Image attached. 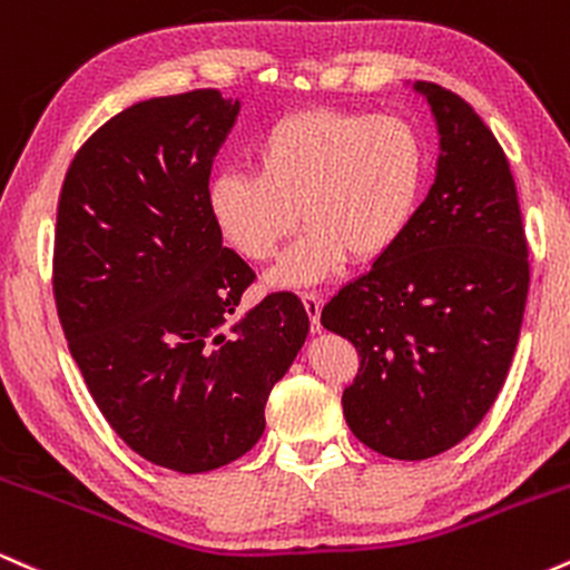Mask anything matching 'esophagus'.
I'll return each mask as SVG.
<instances>
[{
  "instance_id": "1",
  "label": "esophagus",
  "mask_w": 570,
  "mask_h": 570,
  "mask_svg": "<svg viewBox=\"0 0 570 570\" xmlns=\"http://www.w3.org/2000/svg\"><path fill=\"white\" fill-rule=\"evenodd\" d=\"M299 297H303L305 313L311 318V332H322V294L303 292Z\"/></svg>"
}]
</instances>
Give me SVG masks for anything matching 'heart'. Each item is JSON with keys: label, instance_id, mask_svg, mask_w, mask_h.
Segmentation results:
<instances>
[{"label": "heart", "instance_id": "1", "mask_svg": "<svg viewBox=\"0 0 570 570\" xmlns=\"http://www.w3.org/2000/svg\"><path fill=\"white\" fill-rule=\"evenodd\" d=\"M252 168L212 176L208 217L227 248L257 265L303 219L307 230L271 276L299 289L337 276L348 257L375 263L394 252L421 208L429 147L404 117L316 107L271 122Z\"/></svg>", "mask_w": 570, "mask_h": 570}]
</instances>
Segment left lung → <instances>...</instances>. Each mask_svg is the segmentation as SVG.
I'll return each mask as SVG.
<instances>
[{"label":"left lung","mask_w":570,"mask_h":570,"mask_svg":"<svg viewBox=\"0 0 570 570\" xmlns=\"http://www.w3.org/2000/svg\"><path fill=\"white\" fill-rule=\"evenodd\" d=\"M412 88L440 128L434 185L394 252L322 311L358 351L345 421L396 461L440 455L480 426L507 381L531 284L501 144L453 90Z\"/></svg>","instance_id":"left-lung-1"}]
</instances>
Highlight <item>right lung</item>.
I'll list each match as a JSON object with an SVG mask.
<instances>
[{"instance_id": "add662e5", "label": "right lung", "mask_w": 570, "mask_h": 570, "mask_svg": "<svg viewBox=\"0 0 570 570\" xmlns=\"http://www.w3.org/2000/svg\"><path fill=\"white\" fill-rule=\"evenodd\" d=\"M240 104L203 88L139 101L77 149L58 198L53 294L71 358L115 434L181 474L257 444L307 337L292 292L235 307L254 271L206 208Z\"/></svg>"}]
</instances>
